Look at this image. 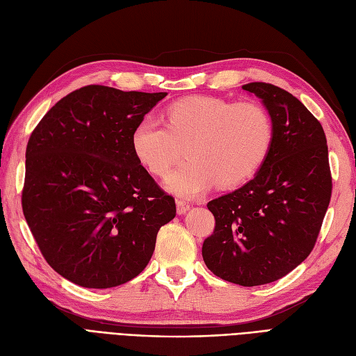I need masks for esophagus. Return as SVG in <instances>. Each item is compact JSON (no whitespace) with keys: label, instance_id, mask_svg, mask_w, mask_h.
Returning <instances> with one entry per match:
<instances>
[{"label":"esophagus","instance_id":"esophagus-1","mask_svg":"<svg viewBox=\"0 0 356 356\" xmlns=\"http://www.w3.org/2000/svg\"><path fill=\"white\" fill-rule=\"evenodd\" d=\"M188 209H190V203H188V202L182 200V199H178V200H177V211H178L179 215H181V213H186Z\"/></svg>","mask_w":356,"mask_h":356}]
</instances>
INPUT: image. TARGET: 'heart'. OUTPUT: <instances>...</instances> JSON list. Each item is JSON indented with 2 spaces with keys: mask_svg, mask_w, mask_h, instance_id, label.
<instances>
[{
  "mask_svg": "<svg viewBox=\"0 0 356 356\" xmlns=\"http://www.w3.org/2000/svg\"><path fill=\"white\" fill-rule=\"evenodd\" d=\"M163 121L139 120L131 135L132 152L145 170L163 178L186 148L188 161L168 179V187L181 196H196L215 182L233 188L251 179L264 165L275 135L263 105L215 96L172 102Z\"/></svg>",
  "mask_w": 356,
  "mask_h": 356,
  "instance_id": "obj_1",
  "label": "heart"
}]
</instances>
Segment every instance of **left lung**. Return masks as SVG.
Masks as SVG:
<instances>
[{
  "mask_svg": "<svg viewBox=\"0 0 356 356\" xmlns=\"http://www.w3.org/2000/svg\"><path fill=\"white\" fill-rule=\"evenodd\" d=\"M242 89L263 99L273 143L254 179L208 203L215 229L202 255L215 276L255 286L284 277L309 257L331 200L332 178L324 129L296 96L261 81Z\"/></svg>",
  "mask_w": 356,
  "mask_h": 356,
  "instance_id": "left-lung-1",
  "label": "left lung"
}]
</instances>
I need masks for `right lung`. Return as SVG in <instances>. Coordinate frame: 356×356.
Wrapping results in <instances>:
<instances>
[{"instance_id":"1","label":"right lung","mask_w":356,"mask_h":356,"mask_svg":"<svg viewBox=\"0 0 356 356\" xmlns=\"http://www.w3.org/2000/svg\"><path fill=\"white\" fill-rule=\"evenodd\" d=\"M166 92L89 84L56 102L26 145L22 209L53 270L86 288L141 273L175 199L136 160L134 127Z\"/></svg>"}]
</instances>
